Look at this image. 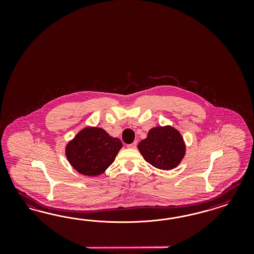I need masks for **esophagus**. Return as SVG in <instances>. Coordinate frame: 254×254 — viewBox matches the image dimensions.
Here are the masks:
<instances>
[{
	"label": "esophagus",
	"instance_id": "esophagus-1",
	"mask_svg": "<svg viewBox=\"0 0 254 254\" xmlns=\"http://www.w3.org/2000/svg\"><path fill=\"white\" fill-rule=\"evenodd\" d=\"M136 146H137V141H134V142H132L130 144H127V148H132V149L136 148Z\"/></svg>",
	"mask_w": 254,
	"mask_h": 254
}]
</instances>
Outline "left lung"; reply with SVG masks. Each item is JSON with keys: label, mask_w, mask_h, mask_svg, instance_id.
I'll return each instance as SVG.
<instances>
[{"label": "left lung", "mask_w": 254, "mask_h": 254, "mask_svg": "<svg viewBox=\"0 0 254 254\" xmlns=\"http://www.w3.org/2000/svg\"><path fill=\"white\" fill-rule=\"evenodd\" d=\"M138 149L146 162L164 170L176 168L185 154L184 138L169 126L152 128L138 143Z\"/></svg>", "instance_id": "1"}]
</instances>
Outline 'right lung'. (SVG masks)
<instances>
[{
	"label": "right lung",
	"mask_w": 254,
	"mask_h": 254,
	"mask_svg": "<svg viewBox=\"0 0 254 254\" xmlns=\"http://www.w3.org/2000/svg\"><path fill=\"white\" fill-rule=\"evenodd\" d=\"M123 144L99 127H85L66 147L69 164L83 175L98 176L113 164Z\"/></svg>",
	"instance_id": "obj_1"
}]
</instances>
